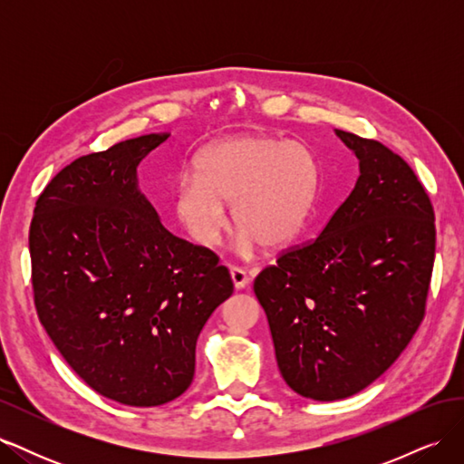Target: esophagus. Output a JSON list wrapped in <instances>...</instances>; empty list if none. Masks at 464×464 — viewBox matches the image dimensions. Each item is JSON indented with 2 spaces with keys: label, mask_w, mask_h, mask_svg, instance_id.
<instances>
[{
  "label": "esophagus",
  "mask_w": 464,
  "mask_h": 464,
  "mask_svg": "<svg viewBox=\"0 0 464 464\" xmlns=\"http://www.w3.org/2000/svg\"><path fill=\"white\" fill-rule=\"evenodd\" d=\"M230 276H232V283H234L236 290L246 288L249 285V280H251L247 271L240 269V266H230Z\"/></svg>",
  "instance_id": "1"
}]
</instances>
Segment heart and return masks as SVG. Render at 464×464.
<instances>
[{
	"label": "heart",
	"mask_w": 464,
	"mask_h": 464,
	"mask_svg": "<svg viewBox=\"0 0 464 464\" xmlns=\"http://www.w3.org/2000/svg\"><path fill=\"white\" fill-rule=\"evenodd\" d=\"M319 166L298 141L265 135L224 139L198 160V176H181L174 208L195 244L215 247L228 228L224 205L242 230L240 244L278 249L302 230L315 201Z\"/></svg>",
	"instance_id": "heart-1"
}]
</instances>
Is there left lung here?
I'll list each match as a JSON object with an SVG mask.
<instances>
[{
    "instance_id": "left-lung-1",
    "label": "left lung",
    "mask_w": 464,
    "mask_h": 464,
    "mask_svg": "<svg viewBox=\"0 0 464 464\" xmlns=\"http://www.w3.org/2000/svg\"><path fill=\"white\" fill-rule=\"evenodd\" d=\"M360 178L315 240L257 275L278 370L298 395L339 401L391 368L426 315L435 257L428 191L397 152L336 130Z\"/></svg>"
}]
</instances>
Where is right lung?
Returning a JSON list of instances; mask_svg holds the SVG:
<instances>
[{
  "label": "right lung",
  "instance_id": "obj_1",
  "mask_svg": "<svg viewBox=\"0 0 464 464\" xmlns=\"http://www.w3.org/2000/svg\"><path fill=\"white\" fill-rule=\"evenodd\" d=\"M166 139L67 164L40 193L29 234L42 327L82 382L130 406L191 385L198 336L234 292L215 251L168 232L137 188L139 162Z\"/></svg>",
  "mask_w": 464,
  "mask_h": 464
}]
</instances>
